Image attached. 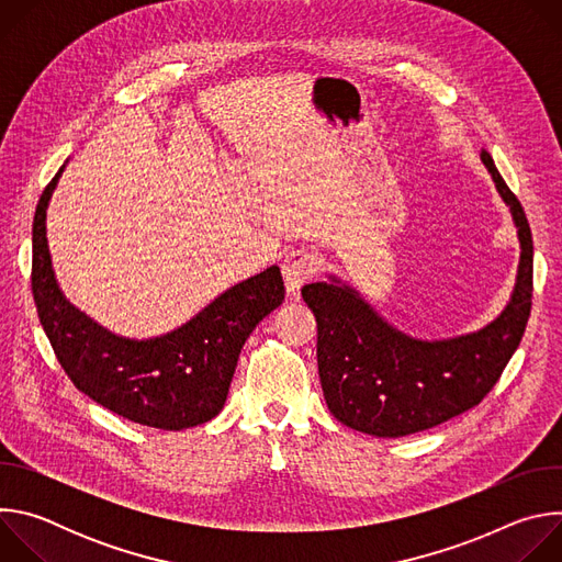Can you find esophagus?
Returning a JSON list of instances; mask_svg holds the SVG:
<instances>
[{
	"label": "esophagus",
	"mask_w": 562,
	"mask_h": 562,
	"mask_svg": "<svg viewBox=\"0 0 562 562\" xmlns=\"http://www.w3.org/2000/svg\"><path fill=\"white\" fill-rule=\"evenodd\" d=\"M317 271V258L308 249H293L286 254L282 262V273H284V284L289 295H297L300 286L306 284Z\"/></svg>",
	"instance_id": "1"
}]
</instances>
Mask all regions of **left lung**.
Returning a JSON list of instances; mask_svg holds the SVG:
<instances>
[{"label": "left lung", "instance_id": "left-lung-1", "mask_svg": "<svg viewBox=\"0 0 562 562\" xmlns=\"http://www.w3.org/2000/svg\"><path fill=\"white\" fill-rule=\"evenodd\" d=\"M480 159L509 206L520 243L512 297L487 327L445 340H420L389 325L336 276L302 286L317 323V371L327 407L356 431L400 438L464 414L492 391L522 340L533 291L531 231L492 155L480 150Z\"/></svg>", "mask_w": 562, "mask_h": 562}]
</instances>
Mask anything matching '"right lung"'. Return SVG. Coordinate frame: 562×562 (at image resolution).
<instances>
[{
	"mask_svg": "<svg viewBox=\"0 0 562 562\" xmlns=\"http://www.w3.org/2000/svg\"><path fill=\"white\" fill-rule=\"evenodd\" d=\"M64 169L35 209L31 273L40 323L61 369L98 405L137 425L182 431L213 420L247 338L284 300L280 269L273 265L226 289L169 334L146 340L117 336L70 304L55 280L46 209Z\"/></svg>",
	"mask_w": 562,
	"mask_h": 562,
	"instance_id": "add662e5",
	"label": "right lung"
}]
</instances>
